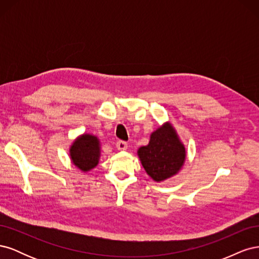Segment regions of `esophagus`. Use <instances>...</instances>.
<instances>
[{
	"label": "esophagus",
	"mask_w": 259,
	"mask_h": 259,
	"mask_svg": "<svg viewBox=\"0 0 259 259\" xmlns=\"http://www.w3.org/2000/svg\"><path fill=\"white\" fill-rule=\"evenodd\" d=\"M115 147L117 150H126L127 149V143L126 142H123V140H117Z\"/></svg>",
	"instance_id": "34e87169"
}]
</instances>
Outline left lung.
Segmentation results:
<instances>
[{
	"label": "left lung",
	"mask_w": 259,
	"mask_h": 259,
	"mask_svg": "<svg viewBox=\"0 0 259 259\" xmlns=\"http://www.w3.org/2000/svg\"><path fill=\"white\" fill-rule=\"evenodd\" d=\"M147 174L160 183L173 177L182 169L186 160V148L169 122L154 131L150 142L137 151Z\"/></svg>",
	"instance_id": "1"
}]
</instances>
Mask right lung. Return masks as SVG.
I'll return each instance as SVG.
<instances>
[{
	"mask_svg": "<svg viewBox=\"0 0 259 259\" xmlns=\"http://www.w3.org/2000/svg\"><path fill=\"white\" fill-rule=\"evenodd\" d=\"M70 158L74 165L84 173L96 167L100 158L99 139L91 134L77 137L70 147Z\"/></svg>",
	"mask_w": 259,
	"mask_h": 259,
	"instance_id": "1",
	"label": "right lung"
}]
</instances>
